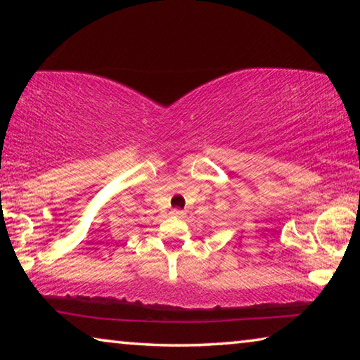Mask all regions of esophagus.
I'll list each match as a JSON object with an SVG mask.
<instances>
[{"mask_svg": "<svg viewBox=\"0 0 360 360\" xmlns=\"http://www.w3.org/2000/svg\"><path fill=\"white\" fill-rule=\"evenodd\" d=\"M172 214H173V216H176V217H182V216H184V212H182L181 210H173V211H172Z\"/></svg>", "mask_w": 360, "mask_h": 360, "instance_id": "obj_1", "label": "esophagus"}]
</instances>
